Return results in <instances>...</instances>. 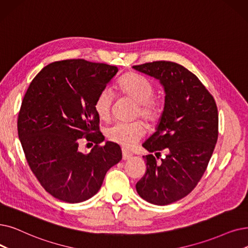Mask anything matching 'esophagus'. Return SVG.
I'll list each match as a JSON object with an SVG mask.
<instances>
[{
  "label": "esophagus",
  "mask_w": 248,
  "mask_h": 248,
  "mask_svg": "<svg viewBox=\"0 0 248 248\" xmlns=\"http://www.w3.org/2000/svg\"><path fill=\"white\" fill-rule=\"evenodd\" d=\"M132 156H133V154L130 152V151H127L126 149H123V159L124 160L130 159Z\"/></svg>",
  "instance_id": "obj_1"
}]
</instances>
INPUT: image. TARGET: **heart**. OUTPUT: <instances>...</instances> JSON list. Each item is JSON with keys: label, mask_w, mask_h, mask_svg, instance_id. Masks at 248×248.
Instances as JSON below:
<instances>
[{"label": "heart", "mask_w": 248, "mask_h": 248, "mask_svg": "<svg viewBox=\"0 0 248 248\" xmlns=\"http://www.w3.org/2000/svg\"><path fill=\"white\" fill-rule=\"evenodd\" d=\"M118 88L127 97L137 102L136 116H141L148 123H155L161 115V102L154 96V86L148 79L138 74L131 73L118 82ZM113 93L109 88L102 89L94 102V109L102 121H108L111 114ZM146 134L141 122H117L106 130L109 141L124 148L134 147Z\"/></svg>", "instance_id": "heart-1"}]
</instances>
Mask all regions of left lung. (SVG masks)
<instances>
[{
    "mask_svg": "<svg viewBox=\"0 0 248 248\" xmlns=\"http://www.w3.org/2000/svg\"><path fill=\"white\" fill-rule=\"evenodd\" d=\"M133 68L158 79L166 94L157 131L143 147L156 157L163 150L167 155L160 163L152 154L143 156L147 170L136 185L142 199L165 206L187 196L206 171L218 140L217 105L196 75L181 64L157 61Z\"/></svg>",
    "mask_w": 248,
    "mask_h": 248,
    "instance_id": "1",
    "label": "left lung"
}]
</instances>
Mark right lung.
Listing matches in <instances>:
<instances>
[{
    "mask_svg": "<svg viewBox=\"0 0 248 248\" xmlns=\"http://www.w3.org/2000/svg\"><path fill=\"white\" fill-rule=\"evenodd\" d=\"M115 66L82 59L47 64L32 80L18 114V136L27 163L41 186L60 201L81 202L100 189L106 172L122 160V149L103 142L94 109ZM85 137L95 146L78 151Z\"/></svg>",
    "mask_w": 248,
    "mask_h": 248,
    "instance_id": "1",
    "label": "right lung"
}]
</instances>
